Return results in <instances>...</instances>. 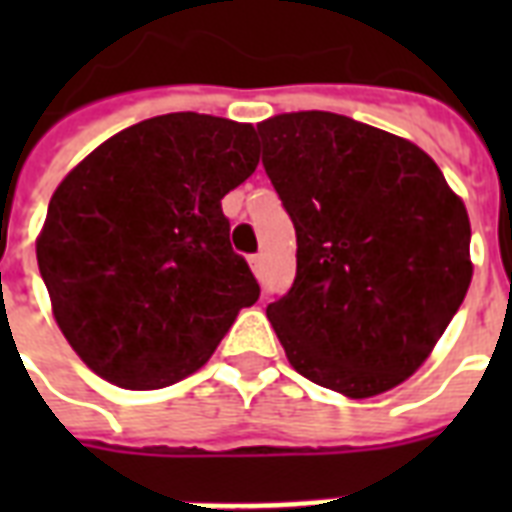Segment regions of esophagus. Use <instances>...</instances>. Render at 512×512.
<instances>
[{
    "label": "esophagus",
    "mask_w": 512,
    "mask_h": 512,
    "mask_svg": "<svg viewBox=\"0 0 512 512\" xmlns=\"http://www.w3.org/2000/svg\"><path fill=\"white\" fill-rule=\"evenodd\" d=\"M249 268H252V273H255V276H260V273H263V257L260 255L249 257Z\"/></svg>",
    "instance_id": "obj_1"
}]
</instances>
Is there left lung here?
I'll list each match as a JSON object with an SVG mask.
<instances>
[{
  "label": "left lung",
  "instance_id": "1",
  "mask_svg": "<svg viewBox=\"0 0 512 512\" xmlns=\"http://www.w3.org/2000/svg\"><path fill=\"white\" fill-rule=\"evenodd\" d=\"M297 233V276L268 305L295 372L348 398L412 377L468 295L470 220L412 140L329 111L257 124Z\"/></svg>",
  "mask_w": 512,
  "mask_h": 512
}]
</instances>
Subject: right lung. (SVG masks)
<instances>
[{
  "mask_svg": "<svg viewBox=\"0 0 512 512\" xmlns=\"http://www.w3.org/2000/svg\"><path fill=\"white\" fill-rule=\"evenodd\" d=\"M257 162L252 124L180 111L116 132L60 180L36 260L55 324L98 377L167 388L257 303L220 204Z\"/></svg>",
  "mask_w": 512,
  "mask_h": 512,
  "instance_id": "add662e5",
  "label": "right lung"
}]
</instances>
